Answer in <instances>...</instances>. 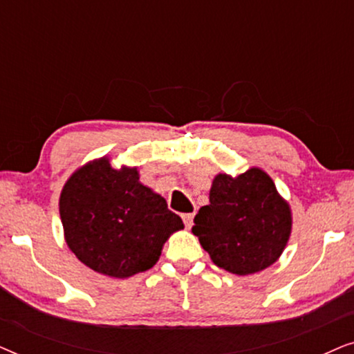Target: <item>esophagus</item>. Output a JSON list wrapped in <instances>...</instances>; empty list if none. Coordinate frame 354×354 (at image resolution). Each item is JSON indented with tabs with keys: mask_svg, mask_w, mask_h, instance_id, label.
Segmentation results:
<instances>
[{
	"mask_svg": "<svg viewBox=\"0 0 354 354\" xmlns=\"http://www.w3.org/2000/svg\"><path fill=\"white\" fill-rule=\"evenodd\" d=\"M193 216H195L193 212H187V214L182 216V219H183V222H185V225L188 227V229H190L193 224Z\"/></svg>",
	"mask_w": 354,
	"mask_h": 354,
	"instance_id": "34e87169",
	"label": "esophagus"
}]
</instances>
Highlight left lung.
Wrapping results in <instances>:
<instances>
[{
  "instance_id": "left-lung-1",
  "label": "left lung",
  "mask_w": 354,
  "mask_h": 354,
  "mask_svg": "<svg viewBox=\"0 0 354 354\" xmlns=\"http://www.w3.org/2000/svg\"><path fill=\"white\" fill-rule=\"evenodd\" d=\"M192 232L212 263L236 275L259 272L282 254L292 230L290 206L258 167L239 177L219 174L209 205L200 207Z\"/></svg>"
}]
</instances>
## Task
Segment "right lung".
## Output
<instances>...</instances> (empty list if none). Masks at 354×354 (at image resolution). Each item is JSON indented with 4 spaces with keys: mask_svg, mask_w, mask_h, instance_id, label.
<instances>
[{
    "mask_svg": "<svg viewBox=\"0 0 354 354\" xmlns=\"http://www.w3.org/2000/svg\"><path fill=\"white\" fill-rule=\"evenodd\" d=\"M59 214L66 241L96 272L127 279L151 269L162 245L183 222L166 200L138 182L137 169L111 167L106 158L72 174Z\"/></svg>",
    "mask_w": 354,
    "mask_h": 354,
    "instance_id": "obj_1",
    "label": "right lung"
}]
</instances>
